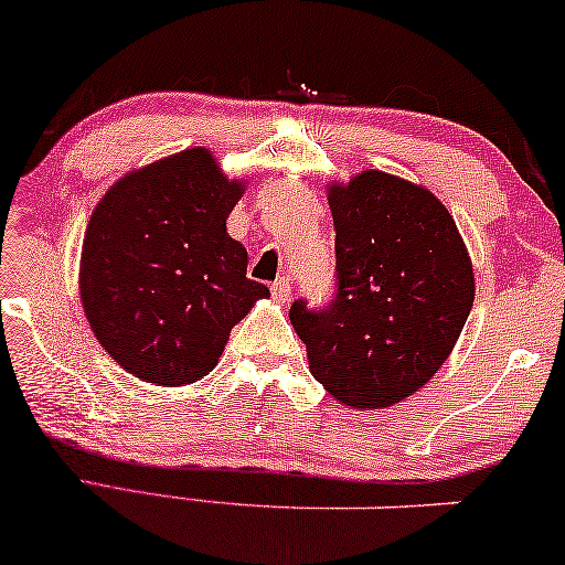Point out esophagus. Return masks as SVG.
<instances>
[{
  "label": "esophagus",
  "mask_w": 565,
  "mask_h": 565,
  "mask_svg": "<svg viewBox=\"0 0 565 565\" xmlns=\"http://www.w3.org/2000/svg\"><path fill=\"white\" fill-rule=\"evenodd\" d=\"M273 298L277 300V303H288V300H290V280L280 277V280L273 282Z\"/></svg>",
  "instance_id": "obj_1"
}]
</instances>
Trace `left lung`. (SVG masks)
Instances as JSON below:
<instances>
[{
  "instance_id": "8db88e82",
  "label": "left lung",
  "mask_w": 565,
  "mask_h": 565,
  "mask_svg": "<svg viewBox=\"0 0 565 565\" xmlns=\"http://www.w3.org/2000/svg\"><path fill=\"white\" fill-rule=\"evenodd\" d=\"M337 296L290 306L309 369L340 405L384 409L441 369L475 300L472 259L451 212L426 186L376 171L327 184Z\"/></svg>"
}]
</instances>
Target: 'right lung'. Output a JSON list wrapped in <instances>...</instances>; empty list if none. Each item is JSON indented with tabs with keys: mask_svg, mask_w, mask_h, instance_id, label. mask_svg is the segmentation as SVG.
I'll use <instances>...</instances> for the list:
<instances>
[{
	"mask_svg": "<svg viewBox=\"0 0 565 565\" xmlns=\"http://www.w3.org/2000/svg\"><path fill=\"white\" fill-rule=\"evenodd\" d=\"M246 179L207 148L135 168L95 204L79 256V300L100 348L156 386L194 384L217 365L231 329L269 290L246 277L228 236Z\"/></svg>",
	"mask_w": 565,
	"mask_h": 565,
	"instance_id": "right-lung-1",
	"label": "right lung"
}]
</instances>
